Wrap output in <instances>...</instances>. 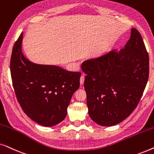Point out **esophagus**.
I'll return each mask as SVG.
<instances>
[{
    "mask_svg": "<svg viewBox=\"0 0 154 154\" xmlns=\"http://www.w3.org/2000/svg\"><path fill=\"white\" fill-rule=\"evenodd\" d=\"M84 80H85V76H84V75L83 74L81 76V79H80V83H81V85H83L84 83Z\"/></svg>",
    "mask_w": 154,
    "mask_h": 154,
    "instance_id": "obj_1",
    "label": "esophagus"
}]
</instances>
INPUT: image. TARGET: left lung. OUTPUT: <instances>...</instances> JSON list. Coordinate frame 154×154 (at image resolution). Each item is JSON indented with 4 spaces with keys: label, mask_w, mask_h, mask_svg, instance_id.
Returning <instances> with one entry per match:
<instances>
[{
    "label": "left lung",
    "mask_w": 154,
    "mask_h": 154,
    "mask_svg": "<svg viewBox=\"0 0 154 154\" xmlns=\"http://www.w3.org/2000/svg\"><path fill=\"white\" fill-rule=\"evenodd\" d=\"M90 117L102 126L121 123L140 102L149 74V57L139 31L120 52L113 50L81 65Z\"/></svg>",
    "instance_id": "left-lung-1"
}]
</instances>
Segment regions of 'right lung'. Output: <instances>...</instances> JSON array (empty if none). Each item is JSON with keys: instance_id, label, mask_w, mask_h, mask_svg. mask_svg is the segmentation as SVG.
Segmentation results:
<instances>
[{"instance_id": "right-lung-1", "label": "right lung", "mask_w": 154, "mask_h": 154, "mask_svg": "<svg viewBox=\"0 0 154 154\" xmlns=\"http://www.w3.org/2000/svg\"><path fill=\"white\" fill-rule=\"evenodd\" d=\"M23 33L12 48L10 73L17 99L24 112L43 126L55 125L66 117L71 97L79 88L81 72L35 64L22 52Z\"/></svg>"}]
</instances>
